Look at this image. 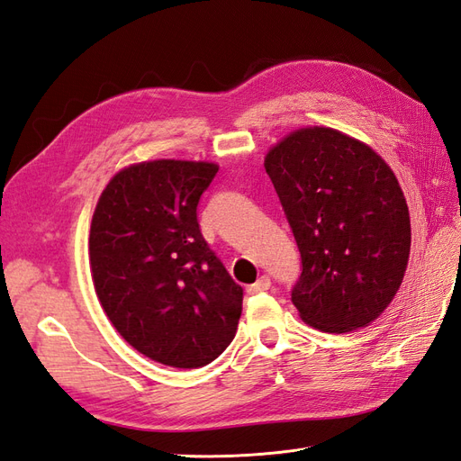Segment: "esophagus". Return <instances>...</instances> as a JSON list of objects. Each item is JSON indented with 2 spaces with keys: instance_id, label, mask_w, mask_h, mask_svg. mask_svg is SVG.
<instances>
[{
  "instance_id": "34e87169",
  "label": "esophagus",
  "mask_w": 461,
  "mask_h": 461,
  "mask_svg": "<svg viewBox=\"0 0 461 461\" xmlns=\"http://www.w3.org/2000/svg\"><path fill=\"white\" fill-rule=\"evenodd\" d=\"M269 286H271V278L267 275H261L258 281L254 285H249L246 290H248V294H259V292L269 290Z\"/></svg>"
}]
</instances>
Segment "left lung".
Here are the masks:
<instances>
[{
    "label": "left lung",
    "mask_w": 461,
    "mask_h": 461,
    "mask_svg": "<svg viewBox=\"0 0 461 461\" xmlns=\"http://www.w3.org/2000/svg\"><path fill=\"white\" fill-rule=\"evenodd\" d=\"M302 258L292 303L323 332L367 327L394 300L411 227L393 169L327 127L290 132L265 156Z\"/></svg>",
    "instance_id": "obj_1"
}]
</instances>
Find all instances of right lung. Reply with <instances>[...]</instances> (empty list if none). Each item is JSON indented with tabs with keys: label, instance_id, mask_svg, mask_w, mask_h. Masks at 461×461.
<instances>
[{
	"label": "right lung",
	"instance_id": "right-lung-1",
	"mask_svg": "<svg viewBox=\"0 0 461 461\" xmlns=\"http://www.w3.org/2000/svg\"><path fill=\"white\" fill-rule=\"evenodd\" d=\"M219 167L156 159L119 171L97 200L90 271L111 325L163 366L212 364L232 342L244 290L207 246L198 202Z\"/></svg>",
	"mask_w": 461,
	"mask_h": 461
}]
</instances>
